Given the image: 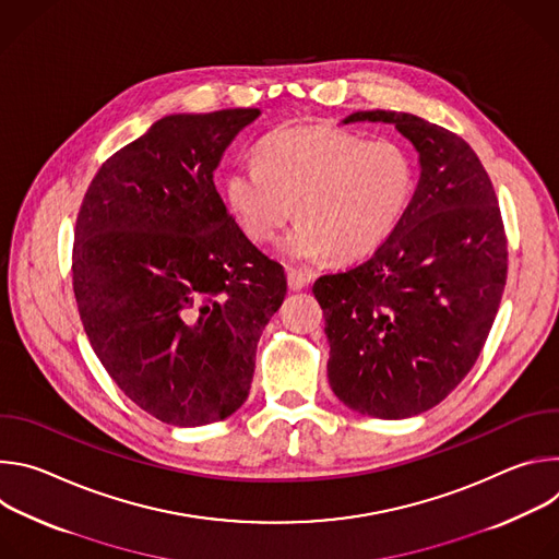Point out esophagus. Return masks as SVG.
Returning a JSON list of instances; mask_svg holds the SVG:
<instances>
[{"mask_svg": "<svg viewBox=\"0 0 559 559\" xmlns=\"http://www.w3.org/2000/svg\"><path fill=\"white\" fill-rule=\"evenodd\" d=\"M311 283V274H305V272H287V285L292 292H300L305 287H309Z\"/></svg>", "mask_w": 559, "mask_h": 559, "instance_id": "esophagus-1", "label": "esophagus"}]
</instances>
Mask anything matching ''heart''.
I'll list each match as a JSON object with an SVG mask.
<instances>
[{
	"instance_id": "b5f03b06",
	"label": "heart",
	"mask_w": 559,
	"mask_h": 559,
	"mask_svg": "<svg viewBox=\"0 0 559 559\" xmlns=\"http://www.w3.org/2000/svg\"><path fill=\"white\" fill-rule=\"evenodd\" d=\"M416 190V162L395 139H365L336 126H292L257 143V164L225 177V201L254 243L281 246L285 261H358L401 225Z\"/></svg>"
}]
</instances>
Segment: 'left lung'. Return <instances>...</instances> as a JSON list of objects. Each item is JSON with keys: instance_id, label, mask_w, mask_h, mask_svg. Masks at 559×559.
I'll list each match as a JSON object with an SVG mask.
<instances>
[{"instance_id": "1", "label": "left lung", "mask_w": 559, "mask_h": 559, "mask_svg": "<svg viewBox=\"0 0 559 559\" xmlns=\"http://www.w3.org/2000/svg\"><path fill=\"white\" fill-rule=\"evenodd\" d=\"M358 121L393 123L418 150L420 179L367 261L313 283L328 378L362 416L412 418L444 401L480 356L507 285V234L491 179L462 136L395 110L343 123Z\"/></svg>"}]
</instances>
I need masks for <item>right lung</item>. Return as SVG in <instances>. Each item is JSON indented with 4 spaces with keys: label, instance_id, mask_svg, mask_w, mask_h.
I'll return each mask as SVG.
<instances>
[{
    "label": "right lung",
    "instance_id": "add662e5",
    "mask_svg": "<svg viewBox=\"0 0 559 559\" xmlns=\"http://www.w3.org/2000/svg\"><path fill=\"white\" fill-rule=\"evenodd\" d=\"M261 112L158 119L95 175L76 216L72 289L117 386L156 420L199 427L248 401L283 265L229 216L214 170Z\"/></svg>",
    "mask_w": 559,
    "mask_h": 559
}]
</instances>
